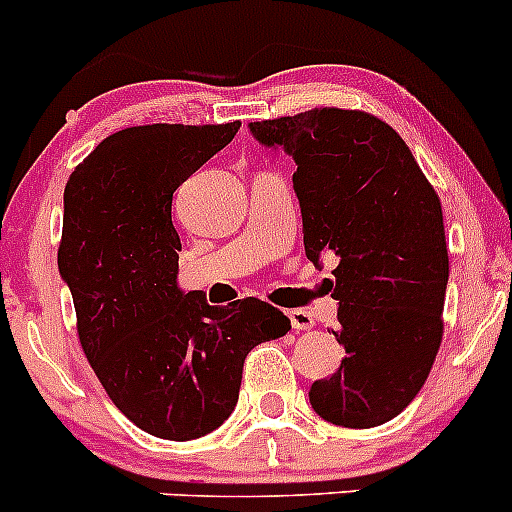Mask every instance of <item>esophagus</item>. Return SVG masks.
Segmentation results:
<instances>
[{
  "mask_svg": "<svg viewBox=\"0 0 512 512\" xmlns=\"http://www.w3.org/2000/svg\"><path fill=\"white\" fill-rule=\"evenodd\" d=\"M288 318H290V326H293V331H310V328L315 326L313 315L308 313V310H288Z\"/></svg>",
  "mask_w": 512,
  "mask_h": 512,
  "instance_id": "34e87169",
  "label": "esophagus"
}]
</instances>
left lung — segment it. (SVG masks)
<instances>
[{
	"label": "left lung",
	"instance_id": "obj_1",
	"mask_svg": "<svg viewBox=\"0 0 512 512\" xmlns=\"http://www.w3.org/2000/svg\"><path fill=\"white\" fill-rule=\"evenodd\" d=\"M262 146L293 156L305 255L336 257L341 369L308 396L338 427L369 429L412 404L442 343L450 257L442 204L389 123L313 108L250 123Z\"/></svg>",
	"mask_w": 512,
	"mask_h": 512
}]
</instances>
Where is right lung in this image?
Returning a JSON list of instances; mask_svg holds the SVG:
<instances>
[{
	"mask_svg": "<svg viewBox=\"0 0 512 512\" xmlns=\"http://www.w3.org/2000/svg\"><path fill=\"white\" fill-rule=\"evenodd\" d=\"M219 126L154 123L113 133L65 186L57 267L105 394L143 432L186 442L234 412L242 366L290 321L257 298L224 308L176 285L174 191L234 138Z\"/></svg>",
	"mask_w": 512,
	"mask_h": 512,
	"instance_id": "1",
	"label": "right lung"
}]
</instances>
